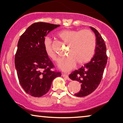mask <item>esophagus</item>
I'll return each instance as SVG.
<instances>
[{
  "label": "esophagus",
  "mask_w": 123,
  "mask_h": 123,
  "mask_svg": "<svg viewBox=\"0 0 123 123\" xmlns=\"http://www.w3.org/2000/svg\"><path fill=\"white\" fill-rule=\"evenodd\" d=\"M62 77H63V78H65V79H66L68 80H70V79H69L68 76V75H67V74H62Z\"/></svg>",
  "instance_id": "obj_1"
}]
</instances>
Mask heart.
<instances>
[{
  "mask_svg": "<svg viewBox=\"0 0 123 123\" xmlns=\"http://www.w3.org/2000/svg\"><path fill=\"white\" fill-rule=\"evenodd\" d=\"M58 36L62 41L68 44L66 57L60 60L58 66L65 71L71 70L78 65L89 62L94 56L96 48V37L90 30H70L60 31ZM43 46L46 54L54 61L57 60L56 53L52 47V41L48 37L44 38Z\"/></svg>",
  "mask_w": 123,
  "mask_h": 123,
  "instance_id": "obj_1",
  "label": "heart"
}]
</instances>
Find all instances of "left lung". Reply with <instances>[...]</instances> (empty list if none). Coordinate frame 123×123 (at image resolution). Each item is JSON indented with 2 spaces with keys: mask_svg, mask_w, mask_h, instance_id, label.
Returning <instances> with one entry per match:
<instances>
[{
  "mask_svg": "<svg viewBox=\"0 0 123 123\" xmlns=\"http://www.w3.org/2000/svg\"><path fill=\"white\" fill-rule=\"evenodd\" d=\"M90 28L96 36L94 56L89 62L69 75L72 80L77 81L81 84L80 90L75 94L78 97L87 96L98 87L101 80L108 60L104 41L96 29L91 27Z\"/></svg>",
  "mask_w": 123,
  "mask_h": 123,
  "instance_id": "1",
  "label": "left lung"
}]
</instances>
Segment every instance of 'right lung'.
<instances>
[{
	"mask_svg": "<svg viewBox=\"0 0 123 123\" xmlns=\"http://www.w3.org/2000/svg\"><path fill=\"white\" fill-rule=\"evenodd\" d=\"M60 25L38 22L30 25L19 39L15 67L20 85L27 94L41 97L49 90L53 80L61 76L45 52L43 42L51 31Z\"/></svg>",
	"mask_w": 123,
	"mask_h": 123,
	"instance_id": "add662e5",
	"label": "right lung"
}]
</instances>
